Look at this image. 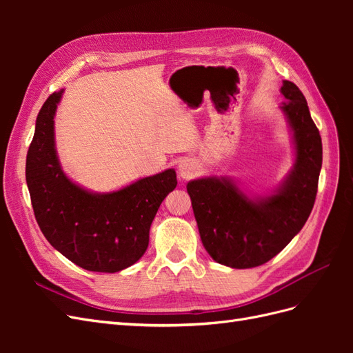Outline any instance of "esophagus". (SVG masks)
<instances>
[{"label": "esophagus", "instance_id": "1", "mask_svg": "<svg viewBox=\"0 0 353 353\" xmlns=\"http://www.w3.org/2000/svg\"><path fill=\"white\" fill-rule=\"evenodd\" d=\"M197 169H199L197 163L194 162V160H191V159H185V160H183V162L178 165L179 176L184 178V179L193 178L197 174Z\"/></svg>", "mask_w": 353, "mask_h": 353}]
</instances>
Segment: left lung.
<instances>
[{"label": "left lung", "instance_id": "1", "mask_svg": "<svg viewBox=\"0 0 353 353\" xmlns=\"http://www.w3.org/2000/svg\"><path fill=\"white\" fill-rule=\"evenodd\" d=\"M280 104L294 148V163L271 194L254 196L230 176H203L190 181L200 239L212 259L244 270L259 266L279 254L307 221L314 208L323 166V143L305 95L283 81Z\"/></svg>", "mask_w": 353, "mask_h": 353}]
</instances>
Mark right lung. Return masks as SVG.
Listing matches in <instances>:
<instances>
[{
    "instance_id": "obj_1",
    "label": "right lung",
    "mask_w": 353,
    "mask_h": 353,
    "mask_svg": "<svg viewBox=\"0 0 353 353\" xmlns=\"http://www.w3.org/2000/svg\"><path fill=\"white\" fill-rule=\"evenodd\" d=\"M63 92H52L37 117L26 157L32 208L48 243L70 262L87 271L119 272L145 253L157 209L176 187L175 169L109 193L73 183L56 150L54 117Z\"/></svg>"
}]
</instances>
